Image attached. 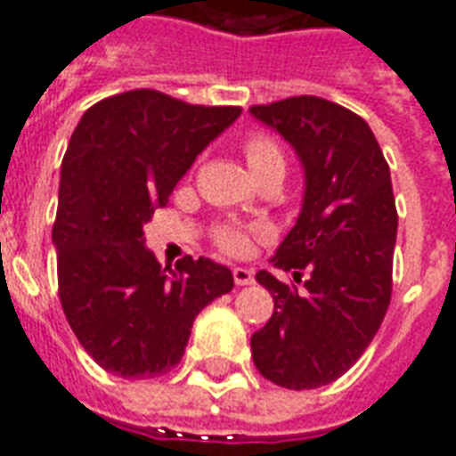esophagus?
Listing matches in <instances>:
<instances>
[{
	"mask_svg": "<svg viewBox=\"0 0 456 456\" xmlns=\"http://www.w3.org/2000/svg\"><path fill=\"white\" fill-rule=\"evenodd\" d=\"M232 273H234V282H237V285H251V282H254V271H251V268L237 265Z\"/></svg>",
	"mask_w": 456,
	"mask_h": 456,
	"instance_id": "obj_1",
	"label": "esophagus"
}]
</instances>
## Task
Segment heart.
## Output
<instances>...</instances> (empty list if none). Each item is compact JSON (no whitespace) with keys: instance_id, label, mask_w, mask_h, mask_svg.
Here are the masks:
<instances>
[{"instance_id":"b5f03b06","label":"heart","mask_w":456,"mask_h":456,"mask_svg":"<svg viewBox=\"0 0 456 456\" xmlns=\"http://www.w3.org/2000/svg\"><path fill=\"white\" fill-rule=\"evenodd\" d=\"M244 154L248 167L254 171L256 176L271 167H282L285 168V157H282V150L278 147V142L268 137V134L256 133L248 134L244 142ZM251 232L254 229L239 227V224H219L215 229V244L224 251V254L241 256L248 251L251 246Z\"/></svg>"}]
</instances>
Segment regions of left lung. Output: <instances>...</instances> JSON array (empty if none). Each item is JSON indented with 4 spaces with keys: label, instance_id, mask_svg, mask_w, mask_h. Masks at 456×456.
Segmentation results:
<instances>
[{
    "label": "left lung",
    "instance_id": "obj_1",
    "mask_svg": "<svg viewBox=\"0 0 456 456\" xmlns=\"http://www.w3.org/2000/svg\"><path fill=\"white\" fill-rule=\"evenodd\" d=\"M302 159L305 205L271 261L302 282L268 271L273 316L251 336L258 372L285 389H316L355 365L391 302L396 202L389 164L362 118L319 96L251 106Z\"/></svg>",
    "mask_w": 456,
    "mask_h": 456
}]
</instances>
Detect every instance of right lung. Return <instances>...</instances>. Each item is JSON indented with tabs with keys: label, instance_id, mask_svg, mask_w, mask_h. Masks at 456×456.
<instances>
[{
	"label": "right lung",
	"instance_id": "add662e5",
	"mask_svg": "<svg viewBox=\"0 0 456 456\" xmlns=\"http://www.w3.org/2000/svg\"><path fill=\"white\" fill-rule=\"evenodd\" d=\"M239 116V106L134 89L94 103L74 127L53 224L57 292L74 336L106 372L167 374L202 306L234 288L232 271L202 256L161 268L142 227Z\"/></svg>",
	"mask_w": 456,
	"mask_h": 456
}]
</instances>
